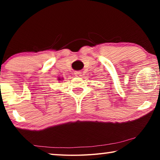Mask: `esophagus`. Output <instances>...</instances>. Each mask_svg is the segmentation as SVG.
Here are the masks:
<instances>
[{
	"mask_svg": "<svg viewBox=\"0 0 160 160\" xmlns=\"http://www.w3.org/2000/svg\"><path fill=\"white\" fill-rule=\"evenodd\" d=\"M75 76H76V77H81V76H82V72H76L75 73Z\"/></svg>",
	"mask_w": 160,
	"mask_h": 160,
	"instance_id": "obj_1",
	"label": "esophagus"
}]
</instances>
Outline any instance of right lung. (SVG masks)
<instances>
[{
    "label": "right lung",
    "instance_id": "right-lung-1",
    "mask_svg": "<svg viewBox=\"0 0 160 160\" xmlns=\"http://www.w3.org/2000/svg\"><path fill=\"white\" fill-rule=\"evenodd\" d=\"M58 81H62V80H63V78H59V77H58Z\"/></svg>",
    "mask_w": 160,
    "mask_h": 160
}]
</instances>
